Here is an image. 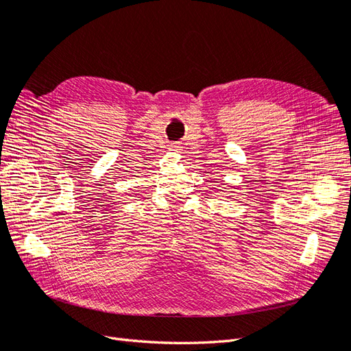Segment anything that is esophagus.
I'll return each instance as SVG.
<instances>
[{
    "label": "esophagus",
    "mask_w": 351,
    "mask_h": 351,
    "mask_svg": "<svg viewBox=\"0 0 351 351\" xmlns=\"http://www.w3.org/2000/svg\"><path fill=\"white\" fill-rule=\"evenodd\" d=\"M180 143H177V142H173V143H169V149H173V151H180Z\"/></svg>",
    "instance_id": "obj_1"
}]
</instances>
